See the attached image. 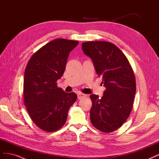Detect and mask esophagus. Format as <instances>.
I'll list each match as a JSON object with an SVG mask.
<instances>
[{"label":"esophagus","instance_id":"obj_1","mask_svg":"<svg viewBox=\"0 0 159 159\" xmlns=\"http://www.w3.org/2000/svg\"><path fill=\"white\" fill-rule=\"evenodd\" d=\"M86 96H87V95H86L85 94H84V93H78V98L79 99L84 98L86 97Z\"/></svg>","mask_w":159,"mask_h":159}]
</instances>
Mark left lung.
Here are the masks:
<instances>
[{"mask_svg": "<svg viewBox=\"0 0 159 159\" xmlns=\"http://www.w3.org/2000/svg\"><path fill=\"white\" fill-rule=\"evenodd\" d=\"M81 47L106 88L102 98L90 95L91 122L101 131L113 132L125 122L131 112L136 91L133 70L127 57L112 43L91 41L84 42Z\"/></svg>", "mask_w": 159, "mask_h": 159, "instance_id": "left-lung-1", "label": "left lung"}]
</instances>
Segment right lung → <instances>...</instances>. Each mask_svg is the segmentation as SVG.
Segmentation results:
<instances>
[{
  "label": "right lung",
  "mask_w": 159,
  "mask_h": 159,
  "mask_svg": "<svg viewBox=\"0 0 159 159\" xmlns=\"http://www.w3.org/2000/svg\"><path fill=\"white\" fill-rule=\"evenodd\" d=\"M78 41L56 39L34 54L24 76V101L32 121L47 132L65 124L70 107L77 99L74 93L64 92L56 81L66 69L70 52Z\"/></svg>",
  "instance_id": "1"
}]
</instances>
